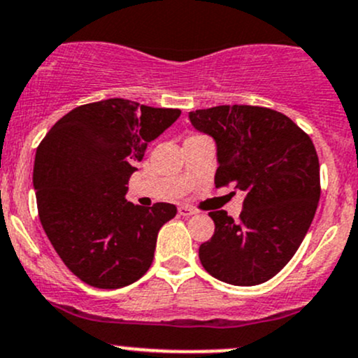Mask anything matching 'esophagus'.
<instances>
[{"mask_svg":"<svg viewBox=\"0 0 358 358\" xmlns=\"http://www.w3.org/2000/svg\"><path fill=\"white\" fill-rule=\"evenodd\" d=\"M197 214V210L192 209V207L188 206H180L178 207V215H182V217H190V215Z\"/></svg>","mask_w":358,"mask_h":358,"instance_id":"obj_1","label":"esophagus"}]
</instances>
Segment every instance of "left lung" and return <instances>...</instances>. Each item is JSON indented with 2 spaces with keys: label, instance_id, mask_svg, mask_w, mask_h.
<instances>
[{
  "label": "left lung",
  "instance_id": "obj_1",
  "mask_svg": "<svg viewBox=\"0 0 358 358\" xmlns=\"http://www.w3.org/2000/svg\"><path fill=\"white\" fill-rule=\"evenodd\" d=\"M188 119L215 141V187H234L245 197L238 221L226 210L209 212L215 231L199 248L202 266L226 284H263L287 265L316 214L321 188L313 141L265 107L219 105Z\"/></svg>",
  "mask_w": 358,
  "mask_h": 358
}]
</instances>
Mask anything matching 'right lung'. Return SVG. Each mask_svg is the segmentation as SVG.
I'll return each mask as SVG.
<instances>
[{"label":"right lung","mask_w":358,"mask_h":358,"mask_svg":"<svg viewBox=\"0 0 358 358\" xmlns=\"http://www.w3.org/2000/svg\"><path fill=\"white\" fill-rule=\"evenodd\" d=\"M180 113L108 98L71 110L37 148L38 217L61 260L85 284L120 289L151 266L161 226L176 207L158 202L146 209L125 194L148 144Z\"/></svg>","instance_id":"add662e5"}]
</instances>
